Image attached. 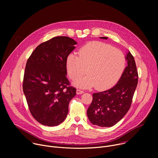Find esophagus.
Returning a JSON list of instances; mask_svg holds the SVG:
<instances>
[{"mask_svg": "<svg viewBox=\"0 0 158 158\" xmlns=\"http://www.w3.org/2000/svg\"><path fill=\"white\" fill-rule=\"evenodd\" d=\"M76 93H77V94H81L84 93V91H82V90H80V89H77Z\"/></svg>", "mask_w": 158, "mask_h": 158, "instance_id": "34e87169", "label": "esophagus"}]
</instances>
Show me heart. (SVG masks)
Listing matches in <instances>:
<instances>
[{"mask_svg": "<svg viewBox=\"0 0 158 158\" xmlns=\"http://www.w3.org/2000/svg\"><path fill=\"white\" fill-rule=\"evenodd\" d=\"M125 64V57L121 51L101 42L85 45L79 50L78 56L71 53L65 61L71 79H77L84 75L86 71L89 74L74 82V85L81 88L96 85L98 90L113 85L122 75Z\"/></svg>", "mask_w": 158, "mask_h": 158, "instance_id": "heart-1", "label": "heart"}]
</instances>
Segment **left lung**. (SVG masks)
<instances>
[{"label":"left lung","mask_w":158,"mask_h":158,"mask_svg":"<svg viewBox=\"0 0 158 158\" xmlns=\"http://www.w3.org/2000/svg\"><path fill=\"white\" fill-rule=\"evenodd\" d=\"M100 38L107 39V37ZM126 59L127 65L118 83L107 91L93 94V101L87 114L94 125L113 126L126 115L131 107L138 85V73L134 57L129 51Z\"/></svg>","instance_id":"8db88e82"}]
</instances>
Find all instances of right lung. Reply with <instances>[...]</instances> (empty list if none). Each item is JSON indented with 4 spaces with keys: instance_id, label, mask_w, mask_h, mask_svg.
Wrapping results in <instances>:
<instances>
[{
    "instance_id": "1",
    "label": "right lung",
    "mask_w": 158,
    "mask_h": 158,
    "mask_svg": "<svg viewBox=\"0 0 158 158\" xmlns=\"http://www.w3.org/2000/svg\"><path fill=\"white\" fill-rule=\"evenodd\" d=\"M76 44L69 37H53L39 45L27 61L23 91L32 116L42 125L58 126L68 114L76 89L65 76V61Z\"/></svg>"
}]
</instances>
